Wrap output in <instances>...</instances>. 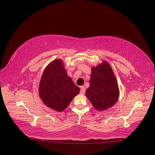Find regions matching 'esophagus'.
<instances>
[{
    "label": "esophagus",
    "instance_id": "34e87169",
    "mask_svg": "<svg viewBox=\"0 0 155 155\" xmlns=\"http://www.w3.org/2000/svg\"><path fill=\"white\" fill-rule=\"evenodd\" d=\"M80 93L81 94H84L85 93V87L84 86H81V91Z\"/></svg>",
    "mask_w": 155,
    "mask_h": 155
}]
</instances>
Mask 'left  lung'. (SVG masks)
I'll return each mask as SVG.
<instances>
[{"mask_svg":"<svg viewBox=\"0 0 155 155\" xmlns=\"http://www.w3.org/2000/svg\"><path fill=\"white\" fill-rule=\"evenodd\" d=\"M90 85L86 96L93 106L99 111H104L117 103L119 88L111 66L106 61L91 67Z\"/></svg>","mask_w":155,"mask_h":155,"instance_id":"left-lung-1","label":"left lung"}]
</instances>
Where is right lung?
Masks as SVG:
<instances>
[{
  "label": "right lung",
  "instance_id": "obj_1",
  "mask_svg": "<svg viewBox=\"0 0 155 155\" xmlns=\"http://www.w3.org/2000/svg\"><path fill=\"white\" fill-rule=\"evenodd\" d=\"M80 92L64 67L61 59H55L47 66L41 78L38 94L45 105L55 111L65 110Z\"/></svg>",
  "mask_w": 155,
  "mask_h": 155
}]
</instances>
